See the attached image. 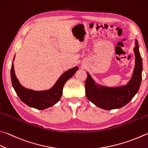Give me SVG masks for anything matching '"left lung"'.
<instances>
[{
	"instance_id": "1",
	"label": "left lung",
	"mask_w": 148,
	"mask_h": 148,
	"mask_svg": "<svg viewBox=\"0 0 148 148\" xmlns=\"http://www.w3.org/2000/svg\"><path fill=\"white\" fill-rule=\"evenodd\" d=\"M135 42L136 46L134 48L135 66L132 78L127 85L113 88L99 87L87 72V78L85 83L86 96L88 100L100 108L106 110L120 109L132 100L138 91L142 81V61L137 41Z\"/></svg>"
}]
</instances>
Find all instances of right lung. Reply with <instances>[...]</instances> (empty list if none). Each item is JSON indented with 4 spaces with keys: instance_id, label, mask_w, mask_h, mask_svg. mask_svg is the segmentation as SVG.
Instances as JSON below:
<instances>
[{
    "instance_id": "obj_1",
    "label": "right lung",
    "mask_w": 148,
    "mask_h": 148,
    "mask_svg": "<svg viewBox=\"0 0 148 148\" xmlns=\"http://www.w3.org/2000/svg\"><path fill=\"white\" fill-rule=\"evenodd\" d=\"M77 70L78 67L75 66L64 72L50 89L43 91H35L26 88L20 84L15 74L14 67L12 62L11 68V79L15 91L18 98L24 103L31 107L39 110H43L53 106L60 100L63 94L64 85L67 80L73 76Z\"/></svg>"
}]
</instances>
